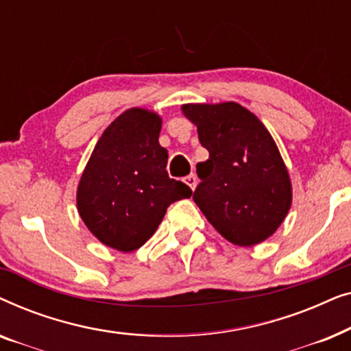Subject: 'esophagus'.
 Returning <instances> with one entry per match:
<instances>
[{
	"instance_id": "1",
	"label": "esophagus",
	"mask_w": 351,
	"mask_h": 351,
	"mask_svg": "<svg viewBox=\"0 0 351 351\" xmlns=\"http://www.w3.org/2000/svg\"><path fill=\"white\" fill-rule=\"evenodd\" d=\"M196 182H198V180H196V176H195V174H190V176H186V177H185V184L189 185L191 190H195Z\"/></svg>"
}]
</instances>
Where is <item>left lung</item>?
Segmentation results:
<instances>
[{
    "label": "left lung",
    "instance_id": "left-lung-1",
    "mask_svg": "<svg viewBox=\"0 0 351 351\" xmlns=\"http://www.w3.org/2000/svg\"><path fill=\"white\" fill-rule=\"evenodd\" d=\"M209 160L196 165L193 199L230 243L254 246L276 232L289 213L292 186L275 141L256 114L237 102L186 104Z\"/></svg>",
    "mask_w": 351,
    "mask_h": 351
}]
</instances>
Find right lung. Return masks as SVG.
Segmentation results:
<instances>
[{
	"label": "right lung",
	"mask_w": 351,
	"mask_h": 351,
	"mask_svg": "<svg viewBox=\"0 0 351 351\" xmlns=\"http://www.w3.org/2000/svg\"><path fill=\"white\" fill-rule=\"evenodd\" d=\"M160 131L161 117L155 112L129 108L95 143L80 179L76 206L105 246L136 251L156 232L169 204L191 196L189 185L167 176Z\"/></svg>",
	"instance_id": "add662e5"
}]
</instances>
